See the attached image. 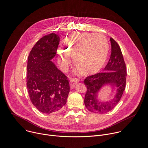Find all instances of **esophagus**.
<instances>
[{
  "label": "esophagus",
  "instance_id": "1",
  "mask_svg": "<svg viewBox=\"0 0 148 148\" xmlns=\"http://www.w3.org/2000/svg\"><path fill=\"white\" fill-rule=\"evenodd\" d=\"M79 82V80L78 79H70V87L71 88H74L75 87V85L77 83Z\"/></svg>",
  "mask_w": 148,
  "mask_h": 148
}]
</instances>
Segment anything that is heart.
I'll use <instances>...</instances> for the list:
<instances>
[{
    "mask_svg": "<svg viewBox=\"0 0 148 148\" xmlns=\"http://www.w3.org/2000/svg\"><path fill=\"white\" fill-rule=\"evenodd\" d=\"M65 49L58 50L59 61L64 69L71 63L70 55L74 64L84 75L93 74L104 66L109 51L106 38L101 34L74 33L64 41Z\"/></svg>",
    "mask_w": 148,
    "mask_h": 148,
    "instance_id": "b5f03b06",
    "label": "heart"
}]
</instances>
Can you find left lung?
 Returning a JSON list of instances; mask_svg holds the SVG:
<instances>
[{
    "label": "left lung",
    "instance_id": "left-lung-1",
    "mask_svg": "<svg viewBox=\"0 0 148 148\" xmlns=\"http://www.w3.org/2000/svg\"><path fill=\"white\" fill-rule=\"evenodd\" d=\"M111 53L108 64L102 72L87 77L84 83L87 87L84 104L88 111L103 114L112 110L120 101L126 84V66L121 50L117 42L110 38ZM110 86L116 91L113 98L101 101L98 95L103 87Z\"/></svg>",
    "mask_w": 148,
    "mask_h": 148
}]
</instances>
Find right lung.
I'll use <instances>...</instances> for the list:
<instances>
[{
  "mask_svg": "<svg viewBox=\"0 0 148 148\" xmlns=\"http://www.w3.org/2000/svg\"><path fill=\"white\" fill-rule=\"evenodd\" d=\"M59 43L60 37L56 34L45 36L36 42L28 58V95L34 107L45 114L61 110L70 90L68 77L51 61Z\"/></svg>",
  "mask_w": 148,
  "mask_h": 148,
  "instance_id": "obj_1",
  "label": "right lung"
}]
</instances>
